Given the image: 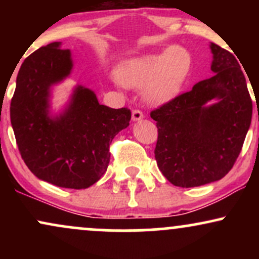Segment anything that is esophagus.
I'll return each instance as SVG.
<instances>
[{"label": "esophagus", "instance_id": "esophagus-1", "mask_svg": "<svg viewBox=\"0 0 259 259\" xmlns=\"http://www.w3.org/2000/svg\"><path fill=\"white\" fill-rule=\"evenodd\" d=\"M132 117H133L134 121H139V120L144 119V114H142V112L139 111V109H134V111L132 112Z\"/></svg>", "mask_w": 259, "mask_h": 259}]
</instances>
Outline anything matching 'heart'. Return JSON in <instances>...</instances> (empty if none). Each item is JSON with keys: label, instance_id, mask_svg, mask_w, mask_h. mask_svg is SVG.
Returning a JSON list of instances; mask_svg holds the SVG:
<instances>
[{"label": "heart", "instance_id": "obj_1", "mask_svg": "<svg viewBox=\"0 0 259 259\" xmlns=\"http://www.w3.org/2000/svg\"><path fill=\"white\" fill-rule=\"evenodd\" d=\"M192 59L181 46H169L157 53L129 58L118 65L117 85L144 88L142 95L151 105H163L178 96L191 70Z\"/></svg>", "mask_w": 259, "mask_h": 259}]
</instances>
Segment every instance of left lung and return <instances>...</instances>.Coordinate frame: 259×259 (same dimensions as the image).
I'll return each mask as SVG.
<instances>
[{"label":"left lung","mask_w":259,"mask_h":259,"mask_svg":"<svg viewBox=\"0 0 259 259\" xmlns=\"http://www.w3.org/2000/svg\"><path fill=\"white\" fill-rule=\"evenodd\" d=\"M214 75L151 112L154 157L169 183L195 187L221 180L239 157L252 119V101L233 53L210 42Z\"/></svg>","instance_id":"1"}]
</instances>
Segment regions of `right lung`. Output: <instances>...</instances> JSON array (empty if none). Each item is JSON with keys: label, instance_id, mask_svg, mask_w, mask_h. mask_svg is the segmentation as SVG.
Instances as JSON below:
<instances>
[{"label": "right lung", "instance_id": "1", "mask_svg": "<svg viewBox=\"0 0 259 259\" xmlns=\"http://www.w3.org/2000/svg\"><path fill=\"white\" fill-rule=\"evenodd\" d=\"M72 52L61 42L41 47L24 59L11 102V123L26 167L35 177L65 189H88L108 167L109 145L129 126L126 108L100 105L96 94L74 86L61 109L52 107L56 85L69 78Z\"/></svg>", "mask_w": 259, "mask_h": 259}]
</instances>
